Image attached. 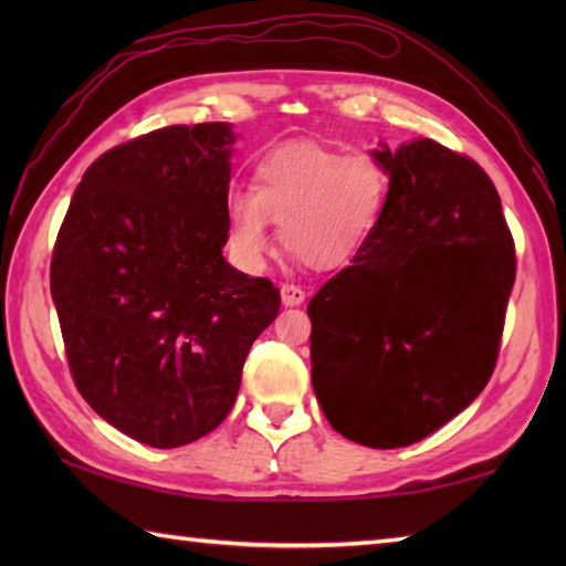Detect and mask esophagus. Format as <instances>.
<instances>
[{"label":"esophagus","mask_w":566,"mask_h":566,"mask_svg":"<svg viewBox=\"0 0 566 566\" xmlns=\"http://www.w3.org/2000/svg\"><path fill=\"white\" fill-rule=\"evenodd\" d=\"M280 294H282V304L284 306H298L306 298V292L302 290V286H296V284H282Z\"/></svg>","instance_id":"esophagus-1"}]
</instances>
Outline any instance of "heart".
Returning a JSON list of instances; mask_svg holds the SVG:
<instances>
[{
  "mask_svg": "<svg viewBox=\"0 0 566 566\" xmlns=\"http://www.w3.org/2000/svg\"><path fill=\"white\" fill-rule=\"evenodd\" d=\"M389 185V170L371 153L286 143L255 163L250 191L235 189L228 197V250L240 268L262 270L272 219L282 245L308 268H345L375 233Z\"/></svg>",
  "mask_w": 566,
  "mask_h": 566,
  "instance_id": "heart-1",
  "label": "heart"
}]
</instances>
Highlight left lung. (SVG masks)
Here are the masks:
<instances>
[{"instance_id":"1","label":"left lung","mask_w":566,"mask_h":566,"mask_svg":"<svg viewBox=\"0 0 566 566\" xmlns=\"http://www.w3.org/2000/svg\"><path fill=\"white\" fill-rule=\"evenodd\" d=\"M371 155L389 199L350 268L311 298V381L343 438L391 450L442 428L494 375L515 245L472 158L430 138Z\"/></svg>"}]
</instances>
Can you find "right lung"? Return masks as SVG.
Returning <instances> with one entry per match:
<instances>
[{"instance_id": "add662e5", "label": "right lung", "mask_w": 566, "mask_h": 566, "mask_svg": "<svg viewBox=\"0 0 566 566\" xmlns=\"http://www.w3.org/2000/svg\"><path fill=\"white\" fill-rule=\"evenodd\" d=\"M231 126H167L106 150L51 260L70 375L106 423L179 448L231 413L280 290L223 260Z\"/></svg>"}]
</instances>
